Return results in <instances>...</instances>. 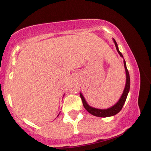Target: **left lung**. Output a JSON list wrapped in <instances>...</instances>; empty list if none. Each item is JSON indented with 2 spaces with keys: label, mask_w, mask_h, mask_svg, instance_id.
Masks as SVG:
<instances>
[{
  "label": "left lung",
  "mask_w": 151,
  "mask_h": 151,
  "mask_svg": "<svg viewBox=\"0 0 151 151\" xmlns=\"http://www.w3.org/2000/svg\"><path fill=\"white\" fill-rule=\"evenodd\" d=\"M114 42L115 43L116 47V50L118 51V52L119 53L121 57H123L122 54L120 51L119 50V48H118V45L116 42V41L114 40ZM124 67H125L126 70V86L125 89H124V92H123L122 96L119 101L114 106L111 107V108L107 109H95V108H92L90 106H89L86 103L85 99H84V96H82V94L80 93V97L81 99V101H82L83 105H84V107L85 108V109L89 113H90L92 115L95 116H98V117H109V116H114L116 114L119 113V111L122 109L123 106H124V103H125L126 98H127L128 93H129V89H130V76H129V71L127 70V67H126V62L124 60Z\"/></svg>",
  "instance_id": "8db88e82"
}]
</instances>
